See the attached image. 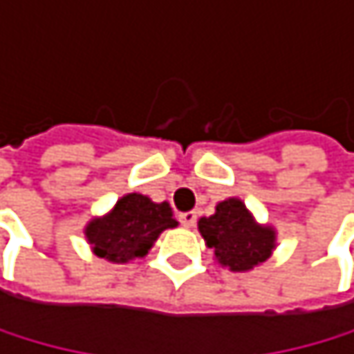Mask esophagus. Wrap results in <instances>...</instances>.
I'll return each instance as SVG.
<instances>
[{
    "instance_id": "34e87169",
    "label": "esophagus",
    "mask_w": 354,
    "mask_h": 354,
    "mask_svg": "<svg viewBox=\"0 0 354 354\" xmlns=\"http://www.w3.org/2000/svg\"><path fill=\"white\" fill-rule=\"evenodd\" d=\"M178 221H180L185 227H193V225L197 223V212H193V210H191V212H180V214H178Z\"/></svg>"
}]
</instances>
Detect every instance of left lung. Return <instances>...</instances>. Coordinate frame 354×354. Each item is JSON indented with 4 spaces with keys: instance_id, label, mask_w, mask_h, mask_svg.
I'll use <instances>...</instances> for the list:
<instances>
[{
    "instance_id": "8db88e82",
    "label": "left lung",
    "mask_w": 354,
    "mask_h": 354,
    "mask_svg": "<svg viewBox=\"0 0 354 354\" xmlns=\"http://www.w3.org/2000/svg\"><path fill=\"white\" fill-rule=\"evenodd\" d=\"M199 231L221 266L246 272L263 263L274 248V231L252 221L240 199H227L212 216L199 221Z\"/></svg>"
}]
</instances>
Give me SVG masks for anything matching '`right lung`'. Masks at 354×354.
I'll list each match as a JSON object with an SVG mask.
<instances>
[{
  "mask_svg": "<svg viewBox=\"0 0 354 354\" xmlns=\"http://www.w3.org/2000/svg\"><path fill=\"white\" fill-rule=\"evenodd\" d=\"M176 225L167 201L155 203L146 195L129 193L116 201L108 216L88 223L86 240L102 259L125 263L133 257H144L161 231Z\"/></svg>",
  "mask_w": 354,
  "mask_h": 354,
  "instance_id": "right-lung-1",
  "label": "right lung"
}]
</instances>
